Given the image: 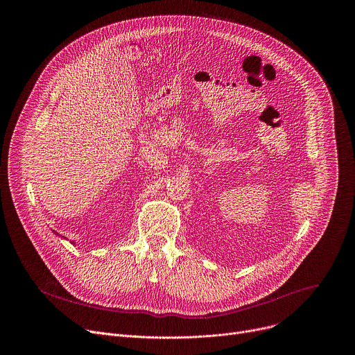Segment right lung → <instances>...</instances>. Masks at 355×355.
Instances as JSON below:
<instances>
[{
    "label": "right lung",
    "instance_id": "obj_1",
    "mask_svg": "<svg viewBox=\"0 0 355 355\" xmlns=\"http://www.w3.org/2000/svg\"><path fill=\"white\" fill-rule=\"evenodd\" d=\"M56 234H58V233H56ZM58 236H60V234H58ZM62 237H63V236H62ZM71 244H74V241H71Z\"/></svg>",
    "mask_w": 355,
    "mask_h": 355
}]
</instances>
